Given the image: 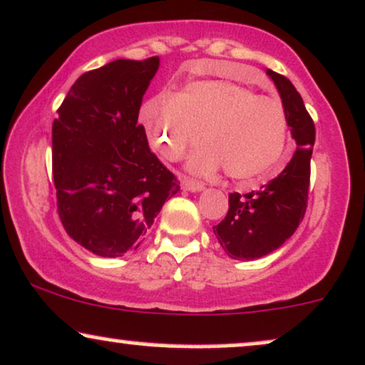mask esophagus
I'll return each instance as SVG.
<instances>
[{"mask_svg": "<svg viewBox=\"0 0 365 365\" xmlns=\"http://www.w3.org/2000/svg\"><path fill=\"white\" fill-rule=\"evenodd\" d=\"M182 185H183V188H185V190H190V192H200V190H204V183L197 182V180L188 178V177H183Z\"/></svg>", "mask_w": 365, "mask_h": 365, "instance_id": "esophagus-1", "label": "esophagus"}]
</instances>
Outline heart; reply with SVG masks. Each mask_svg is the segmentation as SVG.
<instances>
[{"label": "heart", "instance_id": "heart-1", "mask_svg": "<svg viewBox=\"0 0 365 365\" xmlns=\"http://www.w3.org/2000/svg\"><path fill=\"white\" fill-rule=\"evenodd\" d=\"M151 144L166 160L178 161L200 139L188 161L199 175L225 168L227 177L248 180L279 160L287 140L282 102L230 81H194L177 95H158L140 108Z\"/></svg>", "mask_w": 365, "mask_h": 365}]
</instances>
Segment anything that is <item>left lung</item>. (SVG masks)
<instances>
[{
  "label": "left lung",
  "instance_id": "1",
  "mask_svg": "<svg viewBox=\"0 0 365 365\" xmlns=\"http://www.w3.org/2000/svg\"><path fill=\"white\" fill-rule=\"evenodd\" d=\"M267 74L282 98L297 149L285 168L260 190L230 194L226 217L212 230L227 257L235 260H255L282 247L301 225L308 207L314 122L292 83L272 69H267Z\"/></svg>",
  "mask_w": 365,
  "mask_h": 365
}]
</instances>
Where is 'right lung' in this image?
Wrapping results in <instances>:
<instances>
[{
	"label": "right lung",
	"instance_id": "1",
	"mask_svg": "<svg viewBox=\"0 0 365 365\" xmlns=\"http://www.w3.org/2000/svg\"><path fill=\"white\" fill-rule=\"evenodd\" d=\"M160 57L117 59L81 74L52 124V175L66 232L122 257L143 243L180 182L148 146L139 108Z\"/></svg>",
	"mask_w": 365,
	"mask_h": 365
}]
</instances>
